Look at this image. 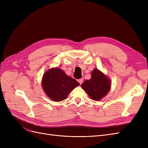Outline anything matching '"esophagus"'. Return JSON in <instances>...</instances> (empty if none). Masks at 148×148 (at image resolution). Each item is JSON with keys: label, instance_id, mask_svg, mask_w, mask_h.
<instances>
[{"label": "esophagus", "instance_id": "obj_1", "mask_svg": "<svg viewBox=\"0 0 148 148\" xmlns=\"http://www.w3.org/2000/svg\"><path fill=\"white\" fill-rule=\"evenodd\" d=\"M78 82H79V83L80 84H82L83 83V80L82 78V79H79L78 80Z\"/></svg>", "mask_w": 148, "mask_h": 148}]
</instances>
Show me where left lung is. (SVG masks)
Instances as JSON below:
<instances>
[{"label":"left lung","instance_id":"obj_1","mask_svg":"<svg viewBox=\"0 0 148 148\" xmlns=\"http://www.w3.org/2000/svg\"><path fill=\"white\" fill-rule=\"evenodd\" d=\"M110 80L100 70L95 69L90 79L82 84V88L92 100L99 101L107 95L110 89Z\"/></svg>","mask_w":148,"mask_h":148}]
</instances>
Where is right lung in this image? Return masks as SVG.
Listing matches in <instances>:
<instances>
[{"label": "right lung", "instance_id": "add662e5", "mask_svg": "<svg viewBox=\"0 0 148 148\" xmlns=\"http://www.w3.org/2000/svg\"><path fill=\"white\" fill-rule=\"evenodd\" d=\"M79 85V83L59 68H52L44 74L42 87L47 96L53 101L65 99L69 94Z\"/></svg>", "mask_w": 148, "mask_h": 148}]
</instances>
